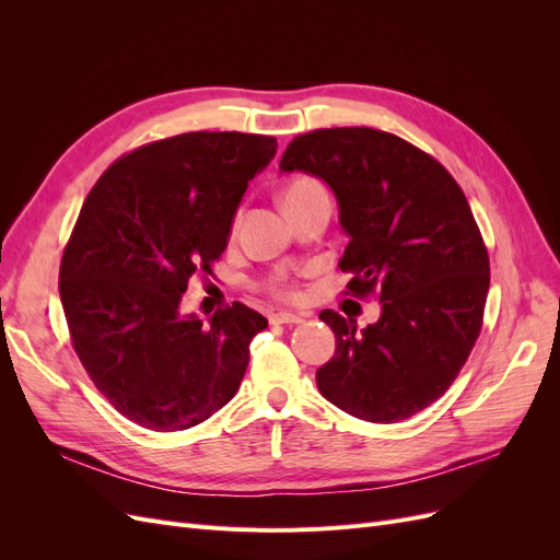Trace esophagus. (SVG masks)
Wrapping results in <instances>:
<instances>
[{
	"instance_id": "esophagus-1",
	"label": "esophagus",
	"mask_w": 560,
	"mask_h": 560,
	"mask_svg": "<svg viewBox=\"0 0 560 560\" xmlns=\"http://www.w3.org/2000/svg\"><path fill=\"white\" fill-rule=\"evenodd\" d=\"M268 319H270V325H301V322L306 319V315L280 311V313H273V315H270Z\"/></svg>"
}]
</instances>
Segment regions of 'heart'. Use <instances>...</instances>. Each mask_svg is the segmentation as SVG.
<instances>
[{
	"instance_id": "heart-1",
	"label": "heart",
	"mask_w": 560,
	"mask_h": 560,
	"mask_svg": "<svg viewBox=\"0 0 560 560\" xmlns=\"http://www.w3.org/2000/svg\"><path fill=\"white\" fill-rule=\"evenodd\" d=\"M317 191H322L317 182H313V179H296V182L290 184V189L284 191V200L301 198V196H311V194H317Z\"/></svg>"
}]
</instances>
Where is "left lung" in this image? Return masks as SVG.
<instances>
[{"instance_id":"1","label":"left lung","mask_w":560,"mask_h":560,"mask_svg":"<svg viewBox=\"0 0 560 560\" xmlns=\"http://www.w3.org/2000/svg\"><path fill=\"white\" fill-rule=\"evenodd\" d=\"M280 173L325 182L348 235L341 270L381 317L322 311L336 336L322 397L369 422H399L442 397L481 331L490 284L483 238L457 182L425 151L374 128H325L287 147Z\"/></svg>"}]
</instances>
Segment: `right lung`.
Returning <instances> with one entry per match:
<instances>
[{
	"label": "right lung",
	"instance_id": "1",
	"mask_svg": "<svg viewBox=\"0 0 560 560\" xmlns=\"http://www.w3.org/2000/svg\"><path fill=\"white\" fill-rule=\"evenodd\" d=\"M276 151L266 135L184 132L118 159L83 202L60 264L67 327L95 387L147 430L194 428L238 393L268 319L235 301L202 322L179 303Z\"/></svg>",
	"mask_w": 560,
	"mask_h": 560
}]
</instances>
